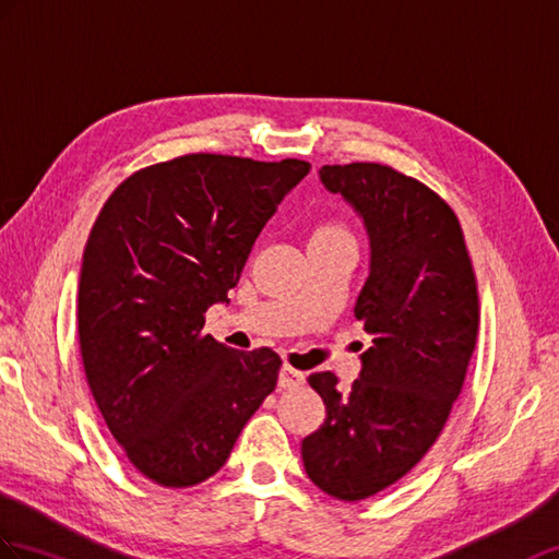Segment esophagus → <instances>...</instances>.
I'll use <instances>...</instances> for the list:
<instances>
[{"mask_svg":"<svg viewBox=\"0 0 559 559\" xmlns=\"http://www.w3.org/2000/svg\"><path fill=\"white\" fill-rule=\"evenodd\" d=\"M302 383H305V373L302 371L293 369L290 365H283L281 376H278V385L281 388H297V385H302Z\"/></svg>","mask_w":559,"mask_h":559,"instance_id":"obj_1","label":"esophagus"}]
</instances>
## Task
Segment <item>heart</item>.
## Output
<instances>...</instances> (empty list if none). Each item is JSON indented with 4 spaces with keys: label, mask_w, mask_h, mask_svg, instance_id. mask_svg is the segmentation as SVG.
Returning <instances> with one entry per match:
<instances>
[{
    "label": "heart",
    "mask_w": 559,
    "mask_h": 559,
    "mask_svg": "<svg viewBox=\"0 0 559 559\" xmlns=\"http://www.w3.org/2000/svg\"><path fill=\"white\" fill-rule=\"evenodd\" d=\"M331 238H353V236H349V230L343 224H338V221H323V224H319L314 233H311V240H331Z\"/></svg>",
    "instance_id": "b5f03b06"
}]
</instances>
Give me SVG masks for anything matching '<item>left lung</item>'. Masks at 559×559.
<instances>
[{
	"mask_svg": "<svg viewBox=\"0 0 559 559\" xmlns=\"http://www.w3.org/2000/svg\"><path fill=\"white\" fill-rule=\"evenodd\" d=\"M319 174L365 218L371 271L355 317L373 345L349 391H338L331 371L307 379L326 419L302 440V462L323 492L355 502L400 481L438 440L462 391L481 309L460 218L438 192L376 162Z\"/></svg>",
	"mask_w": 559,
	"mask_h": 559,
	"instance_id": "1",
	"label": "left lung"
}]
</instances>
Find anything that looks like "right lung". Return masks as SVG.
<instances>
[{
    "instance_id": "1",
    "label": "right lung",
    "mask_w": 559,
    "mask_h": 559,
    "mask_svg": "<svg viewBox=\"0 0 559 559\" xmlns=\"http://www.w3.org/2000/svg\"><path fill=\"white\" fill-rule=\"evenodd\" d=\"M302 159L194 152L140 168L104 202L83 252L78 338L90 391L128 462L164 488L214 476L281 357L202 333Z\"/></svg>"
}]
</instances>
